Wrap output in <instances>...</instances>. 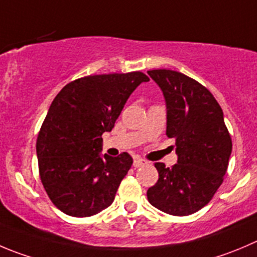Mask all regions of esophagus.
Instances as JSON below:
<instances>
[{
    "label": "esophagus",
    "mask_w": 257,
    "mask_h": 257,
    "mask_svg": "<svg viewBox=\"0 0 257 257\" xmlns=\"http://www.w3.org/2000/svg\"><path fill=\"white\" fill-rule=\"evenodd\" d=\"M146 164H148V161L144 160V159H141V158L134 159V167H135V168L143 167V165H146Z\"/></svg>",
    "instance_id": "obj_1"
}]
</instances>
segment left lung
<instances>
[{"instance_id": "1", "label": "left lung", "mask_w": 257, "mask_h": 257, "mask_svg": "<svg viewBox=\"0 0 257 257\" xmlns=\"http://www.w3.org/2000/svg\"><path fill=\"white\" fill-rule=\"evenodd\" d=\"M167 106V136L175 139L173 168L156 163L159 180L148 189L155 208L188 216L203 208L223 182L232 151L223 111L213 94L197 80L169 69L149 70Z\"/></svg>"}]
</instances>
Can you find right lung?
Here are the masks:
<instances>
[{"label":"right lung","mask_w":257,"mask_h":257,"mask_svg":"<svg viewBox=\"0 0 257 257\" xmlns=\"http://www.w3.org/2000/svg\"><path fill=\"white\" fill-rule=\"evenodd\" d=\"M141 72L89 75L70 82L54 98L36 141L40 179L49 198L68 216L89 217L112 204L133 165L127 153L101 155Z\"/></svg>","instance_id":"add662e5"}]
</instances>
